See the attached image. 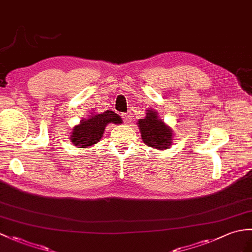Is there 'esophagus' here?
Instances as JSON below:
<instances>
[{
    "label": "esophagus",
    "instance_id": "obj_1",
    "mask_svg": "<svg viewBox=\"0 0 252 252\" xmlns=\"http://www.w3.org/2000/svg\"><path fill=\"white\" fill-rule=\"evenodd\" d=\"M121 118L124 119L125 124H128V122L131 121V115L130 114H121Z\"/></svg>",
    "mask_w": 252,
    "mask_h": 252
}]
</instances>
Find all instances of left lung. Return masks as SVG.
<instances>
[{
	"label": "left lung",
	"mask_w": 252,
	"mask_h": 252,
	"mask_svg": "<svg viewBox=\"0 0 252 252\" xmlns=\"http://www.w3.org/2000/svg\"><path fill=\"white\" fill-rule=\"evenodd\" d=\"M138 126L142 133V138L146 145L156 149H167L172 143L171 128L158 119V115L154 110H149L145 119L138 120Z\"/></svg>",
	"instance_id": "obj_1"
}]
</instances>
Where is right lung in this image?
<instances>
[{"label":"right lung","mask_w":252,"mask_h":252,"mask_svg":"<svg viewBox=\"0 0 252 252\" xmlns=\"http://www.w3.org/2000/svg\"><path fill=\"white\" fill-rule=\"evenodd\" d=\"M121 121L120 116L114 113L113 110H106L103 114L91 116V118L83 120L79 126L73 128L71 142L75 146H78L79 148L89 147L101 139L105 126L109 122L119 125Z\"/></svg>","instance_id":"obj_1"}]
</instances>
